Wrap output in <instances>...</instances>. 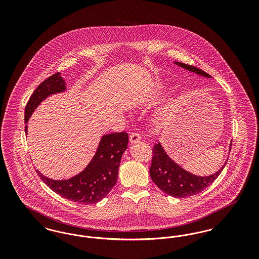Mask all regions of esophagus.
<instances>
[{
	"instance_id": "1",
	"label": "esophagus",
	"mask_w": 259,
	"mask_h": 259,
	"mask_svg": "<svg viewBox=\"0 0 259 259\" xmlns=\"http://www.w3.org/2000/svg\"><path fill=\"white\" fill-rule=\"evenodd\" d=\"M141 139H142V137H141L140 134H138V133H132V134L130 135V143H131V144H134V143H137V142L141 141Z\"/></svg>"
}]
</instances>
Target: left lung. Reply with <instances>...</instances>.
I'll return each mask as SVG.
<instances>
[{
    "mask_svg": "<svg viewBox=\"0 0 259 259\" xmlns=\"http://www.w3.org/2000/svg\"><path fill=\"white\" fill-rule=\"evenodd\" d=\"M174 63L185 70H188L189 72L210 78L209 74L205 73L204 71L198 69L194 66H190L181 62ZM152 153L153 155L151 160V166L149 168L151 180L163 192L170 196L177 198L192 196L203 191L217 180V178L221 175L227 162L226 160L224 165H222V168L218 172L207 177H201L187 172L179 164H177L175 161L171 159V157L166 153V151L161 146L160 142L154 145Z\"/></svg>",
    "mask_w": 259,
    "mask_h": 259,
    "instance_id": "obj_1",
    "label": "left lung"
}]
</instances>
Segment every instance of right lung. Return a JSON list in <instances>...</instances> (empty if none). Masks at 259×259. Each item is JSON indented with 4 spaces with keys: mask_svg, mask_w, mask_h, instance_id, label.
<instances>
[{
    "mask_svg": "<svg viewBox=\"0 0 259 259\" xmlns=\"http://www.w3.org/2000/svg\"><path fill=\"white\" fill-rule=\"evenodd\" d=\"M66 82L60 73L44 80L29 99L25 108V123L37 106L52 94L64 92ZM28 126H25L27 134ZM128 134L111 133L101 138L95 155L82 172L69 180H52L36 170L40 180L57 194L78 204H96L106 197L116 184L118 169L128 145Z\"/></svg>",
    "mask_w": 259,
    "mask_h": 259,
    "instance_id": "add662e5",
    "label": "right lung"
}]
</instances>
